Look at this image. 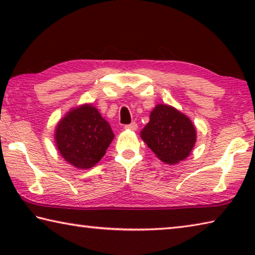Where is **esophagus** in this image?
<instances>
[{"label": "esophagus", "mask_w": 255, "mask_h": 255, "mask_svg": "<svg viewBox=\"0 0 255 255\" xmlns=\"http://www.w3.org/2000/svg\"><path fill=\"white\" fill-rule=\"evenodd\" d=\"M125 128L128 129V130H132V131H135V130H137L138 126H137V124H136V123H131V124H129V125H126V126H125Z\"/></svg>", "instance_id": "esophagus-1"}]
</instances>
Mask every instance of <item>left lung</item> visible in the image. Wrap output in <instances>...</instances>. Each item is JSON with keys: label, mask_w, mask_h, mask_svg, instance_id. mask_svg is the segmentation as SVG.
Here are the masks:
<instances>
[{"label": "left lung", "mask_w": 255, "mask_h": 255, "mask_svg": "<svg viewBox=\"0 0 255 255\" xmlns=\"http://www.w3.org/2000/svg\"><path fill=\"white\" fill-rule=\"evenodd\" d=\"M140 137L162 162L176 164L189 156L197 135L192 122L182 112L171 106L157 105Z\"/></svg>", "instance_id": "8db88e82"}]
</instances>
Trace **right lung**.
Returning a JSON list of instances; mask_svg holds the SVG:
<instances>
[{
  "label": "right lung",
  "instance_id": "obj_1",
  "mask_svg": "<svg viewBox=\"0 0 255 255\" xmlns=\"http://www.w3.org/2000/svg\"><path fill=\"white\" fill-rule=\"evenodd\" d=\"M114 137L110 125L92 105L68 111L55 130L59 154L77 169H91L96 165Z\"/></svg>",
  "mask_w": 255,
  "mask_h": 255
}]
</instances>
